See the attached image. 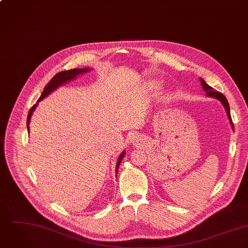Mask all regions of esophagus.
<instances>
[{"label": "esophagus", "mask_w": 248, "mask_h": 248, "mask_svg": "<svg viewBox=\"0 0 248 248\" xmlns=\"http://www.w3.org/2000/svg\"><path fill=\"white\" fill-rule=\"evenodd\" d=\"M129 139H130V142H131V143H135V142H137V141L139 140V135L133 133L132 135L129 136Z\"/></svg>", "instance_id": "obj_1"}]
</instances>
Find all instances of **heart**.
<instances>
[{
    "mask_svg": "<svg viewBox=\"0 0 248 248\" xmlns=\"http://www.w3.org/2000/svg\"><path fill=\"white\" fill-rule=\"evenodd\" d=\"M152 87H154V88H157V87H159V82H157V81H154V82H152Z\"/></svg>",
    "mask_w": 248,
    "mask_h": 248,
    "instance_id": "obj_1",
    "label": "heart"
}]
</instances>
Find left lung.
I'll list each match as a JSON object with an SVG mask.
<instances>
[{"instance_id":"8db88e82","label":"left lung","mask_w":248,"mask_h":248,"mask_svg":"<svg viewBox=\"0 0 248 248\" xmlns=\"http://www.w3.org/2000/svg\"><path fill=\"white\" fill-rule=\"evenodd\" d=\"M201 80V84H202V87L203 89L206 91V94L209 96V97H213V98H216V99H219L221 101V103L223 104L225 110H226V113H227V116H228V119L230 121V124L232 125V127L234 128V124L232 122V118H231V114H230V107H229V103L227 101L226 98L224 97V95H222L220 92H217V91H215L214 88H212L211 86H209L202 78H200Z\"/></svg>"}]
</instances>
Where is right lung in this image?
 <instances>
[{
  "label": "right lung",
  "instance_id": "1",
  "mask_svg": "<svg viewBox=\"0 0 248 248\" xmlns=\"http://www.w3.org/2000/svg\"><path fill=\"white\" fill-rule=\"evenodd\" d=\"M88 71H89L88 68H85V69H78V68H77V69H72V70L62 71V72L57 73V74L50 79V82L45 86L44 91L42 92V95H41V97L37 100L36 104H34V105L31 108V110L29 111V115H28V119H27V127H28V130L30 131V126H29V124H30V122H31V115H32L34 109L36 108V106H37V104H38V102H39L40 100H42V99H45L47 96H49L52 91H54L57 87H59L60 85H62L64 82H67V81H69V80H72V79H74L78 75L86 73V72H88ZM124 151L121 154V156H120V158H119V161H118V163H117V169H116L117 170H116V172H118V169H119L120 163H121L122 159L124 158Z\"/></svg>",
  "mask_w": 248,
  "mask_h": 248
}]
</instances>
